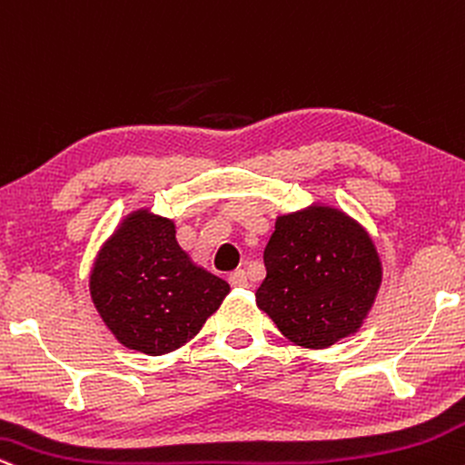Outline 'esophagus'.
<instances>
[{
	"label": "esophagus",
	"instance_id": "esophagus-1",
	"mask_svg": "<svg viewBox=\"0 0 465 465\" xmlns=\"http://www.w3.org/2000/svg\"><path fill=\"white\" fill-rule=\"evenodd\" d=\"M228 282H231L232 287H250L248 276H245L243 270H234V272H231V276H228Z\"/></svg>",
	"mask_w": 465,
	"mask_h": 465
}]
</instances>
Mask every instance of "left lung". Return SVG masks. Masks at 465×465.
I'll return each mask as SVG.
<instances>
[{"label": "left lung", "mask_w": 465, "mask_h": 465, "mask_svg": "<svg viewBox=\"0 0 465 465\" xmlns=\"http://www.w3.org/2000/svg\"><path fill=\"white\" fill-rule=\"evenodd\" d=\"M263 261L256 304L289 341L315 351L361 329L383 281L361 223L322 204L278 217Z\"/></svg>", "instance_id": "8db88e82"}]
</instances>
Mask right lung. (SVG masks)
<instances>
[{"label":"right lung","mask_w":465,"mask_h":465,"mask_svg":"<svg viewBox=\"0 0 465 465\" xmlns=\"http://www.w3.org/2000/svg\"><path fill=\"white\" fill-rule=\"evenodd\" d=\"M89 287L117 341L150 357L198 335L231 292L180 248L172 220L147 209L130 213L102 245Z\"/></svg>","instance_id":"obj_1"}]
</instances>
